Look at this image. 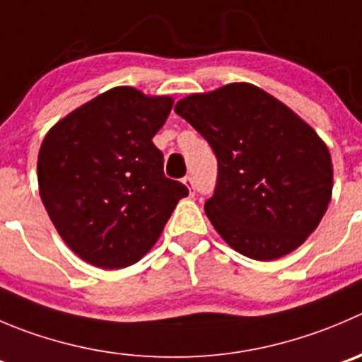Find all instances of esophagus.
<instances>
[{"label":"esophagus","mask_w":362,"mask_h":362,"mask_svg":"<svg viewBox=\"0 0 362 362\" xmlns=\"http://www.w3.org/2000/svg\"><path fill=\"white\" fill-rule=\"evenodd\" d=\"M183 185H185V187L188 188V190H190V194L194 195V192H192V190H194V181H192V177H190V175H187V177L183 179Z\"/></svg>","instance_id":"obj_1"}]
</instances>
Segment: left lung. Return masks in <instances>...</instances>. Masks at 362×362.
Returning <instances> with one entry per match:
<instances>
[{
    "label": "left lung",
    "mask_w": 362,
    "mask_h": 362,
    "mask_svg": "<svg viewBox=\"0 0 362 362\" xmlns=\"http://www.w3.org/2000/svg\"><path fill=\"white\" fill-rule=\"evenodd\" d=\"M218 160L209 222L236 252L272 261L318 227L332 197L325 142L284 103L250 83H229L175 103Z\"/></svg>",
    "instance_id": "left-lung-1"
}]
</instances>
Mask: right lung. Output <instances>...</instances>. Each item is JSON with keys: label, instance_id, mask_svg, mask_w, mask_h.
I'll return each instance as SVG.
<instances>
[{"label": "right lung", "instance_id": "add662e5", "mask_svg": "<svg viewBox=\"0 0 362 362\" xmlns=\"http://www.w3.org/2000/svg\"><path fill=\"white\" fill-rule=\"evenodd\" d=\"M170 95L115 87L58 120L37 160L42 204L69 249L98 268H126L160 238L185 185L165 177L153 144Z\"/></svg>", "mask_w": 362, "mask_h": 362}]
</instances>
